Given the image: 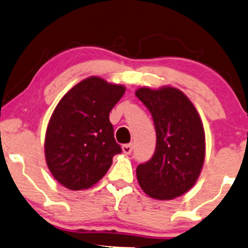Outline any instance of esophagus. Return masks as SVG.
<instances>
[{
  "instance_id": "obj_1",
  "label": "esophagus",
  "mask_w": 248,
  "mask_h": 248,
  "mask_svg": "<svg viewBox=\"0 0 248 248\" xmlns=\"http://www.w3.org/2000/svg\"><path fill=\"white\" fill-rule=\"evenodd\" d=\"M122 152L126 154V155H129V154L133 152V143L124 144V146H122Z\"/></svg>"
}]
</instances>
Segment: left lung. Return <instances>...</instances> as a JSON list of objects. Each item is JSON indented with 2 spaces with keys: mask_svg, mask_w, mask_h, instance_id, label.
I'll return each instance as SVG.
<instances>
[{
  "mask_svg": "<svg viewBox=\"0 0 248 248\" xmlns=\"http://www.w3.org/2000/svg\"><path fill=\"white\" fill-rule=\"evenodd\" d=\"M136 96L152 113L156 130L153 157L136 168L141 189L167 201L189 191L205 158V133L192 102L175 87H142Z\"/></svg>",
  "mask_w": 248,
  "mask_h": 248,
  "instance_id": "obj_1",
  "label": "left lung"
}]
</instances>
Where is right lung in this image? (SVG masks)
I'll return each mask as SVG.
<instances>
[{
  "label": "right lung",
  "instance_id": "add662e5",
  "mask_svg": "<svg viewBox=\"0 0 248 248\" xmlns=\"http://www.w3.org/2000/svg\"><path fill=\"white\" fill-rule=\"evenodd\" d=\"M122 85L90 77L66 93L47 124L45 160L51 173L70 190L98 183L121 153L109 112L124 95Z\"/></svg>",
  "mask_w": 248,
  "mask_h": 248
}]
</instances>
